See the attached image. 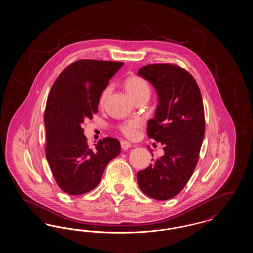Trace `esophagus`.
Instances as JSON below:
<instances>
[{
    "instance_id": "1",
    "label": "esophagus",
    "mask_w": 253,
    "mask_h": 253,
    "mask_svg": "<svg viewBox=\"0 0 253 253\" xmlns=\"http://www.w3.org/2000/svg\"><path fill=\"white\" fill-rule=\"evenodd\" d=\"M121 148H122V150H128L129 148H131V143L130 142H128V141H121Z\"/></svg>"
}]
</instances>
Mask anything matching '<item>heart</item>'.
<instances>
[{
  "label": "heart",
  "mask_w": 253,
  "mask_h": 253,
  "mask_svg": "<svg viewBox=\"0 0 253 253\" xmlns=\"http://www.w3.org/2000/svg\"><path fill=\"white\" fill-rule=\"evenodd\" d=\"M124 85L128 93L134 98V100H137L138 98L150 96L151 88L150 85L147 83L144 78L138 76V75H131L126 78L124 81ZM112 90V86L107 85L102 92L100 93L98 102L100 105H103L106 101L110 93ZM141 121L138 119H133L130 121H124L119 125V130L121 133L129 138V139H135L139 136V132L141 129Z\"/></svg>",
  "instance_id": "b5f03b06"
}]
</instances>
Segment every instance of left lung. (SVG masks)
<instances>
[{
  "instance_id": "left-lung-1",
  "label": "left lung",
  "mask_w": 253,
  "mask_h": 253,
  "mask_svg": "<svg viewBox=\"0 0 253 253\" xmlns=\"http://www.w3.org/2000/svg\"><path fill=\"white\" fill-rule=\"evenodd\" d=\"M138 75L157 89L158 105L147 134L161 143L165 155L138 171L137 182L149 197L168 200L184 189L198 162L205 135L203 99L192 74L177 64H148Z\"/></svg>"
}]
</instances>
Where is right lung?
I'll use <instances>...</instances> for the list:
<instances>
[{"label":"right lung","instance_id":"1","mask_svg":"<svg viewBox=\"0 0 253 253\" xmlns=\"http://www.w3.org/2000/svg\"><path fill=\"white\" fill-rule=\"evenodd\" d=\"M122 65L110 60H76L51 87L44 112L45 156L64 193L80 195L95 189L107 164L121 154L120 141L109 136L89 147L81 125L97 113L100 93Z\"/></svg>","mask_w":253,"mask_h":253}]
</instances>
